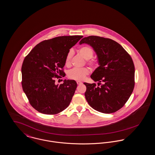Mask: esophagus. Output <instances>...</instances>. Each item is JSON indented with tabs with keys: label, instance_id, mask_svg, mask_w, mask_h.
<instances>
[{
	"label": "esophagus",
	"instance_id": "1",
	"mask_svg": "<svg viewBox=\"0 0 155 155\" xmlns=\"http://www.w3.org/2000/svg\"><path fill=\"white\" fill-rule=\"evenodd\" d=\"M77 83L78 85H81V84H83V83H82L81 81H77Z\"/></svg>",
	"mask_w": 155,
	"mask_h": 155
}]
</instances>
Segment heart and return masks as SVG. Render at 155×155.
Returning a JSON list of instances; mask_svg holds the SVG:
<instances>
[{
  "mask_svg": "<svg viewBox=\"0 0 155 155\" xmlns=\"http://www.w3.org/2000/svg\"><path fill=\"white\" fill-rule=\"evenodd\" d=\"M79 54L87 60L86 62L93 68L97 66L98 61L94 58H92L94 55V51L91 47L88 45H84L81 47L78 50ZM72 56V51H68L65 58V65L66 67H69L71 65V58ZM90 70L87 67L81 68H72L68 72V77L71 80L81 81L83 80L85 77L89 74Z\"/></svg>",
  "mask_w": 155,
  "mask_h": 155,
  "instance_id": "1",
  "label": "heart"
}]
</instances>
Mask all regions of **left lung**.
I'll list each match as a JSON object with an SVG mask.
<instances>
[{"instance_id": "1", "label": "left lung", "mask_w": 155, "mask_h": 155, "mask_svg": "<svg viewBox=\"0 0 155 155\" xmlns=\"http://www.w3.org/2000/svg\"><path fill=\"white\" fill-rule=\"evenodd\" d=\"M82 44L93 47L100 65L91 75L98 82V86L84 83L87 88L85 98L99 112L114 113L124 106L134 89L135 70L132 58L119 43L109 38L89 36L80 41V44Z\"/></svg>"}]
</instances>
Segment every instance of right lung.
I'll return each mask as SVG.
<instances>
[{"label": "right lung", "mask_w": 155, "mask_h": 155, "mask_svg": "<svg viewBox=\"0 0 155 155\" xmlns=\"http://www.w3.org/2000/svg\"><path fill=\"white\" fill-rule=\"evenodd\" d=\"M83 36H62L37 44L22 65V86L30 104L45 114H56L69 106L77 87L75 81L55 84L65 75V58L70 49Z\"/></svg>", "instance_id": "right-lung-1"}]
</instances>
